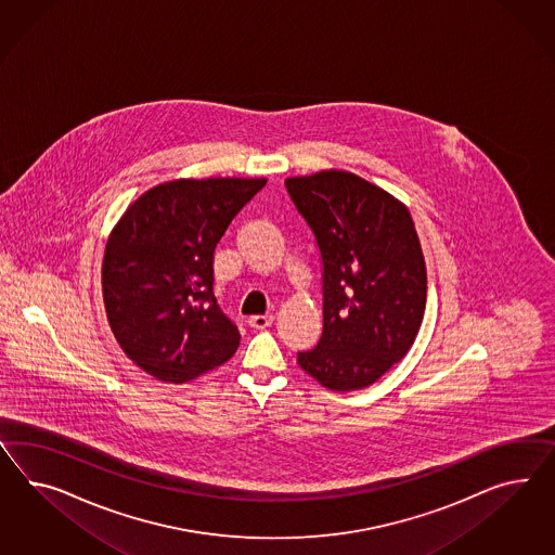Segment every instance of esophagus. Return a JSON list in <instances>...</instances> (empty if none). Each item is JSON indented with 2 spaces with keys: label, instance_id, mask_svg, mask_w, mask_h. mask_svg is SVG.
Wrapping results in <instances>:
<instances>
[{
  "label": "esophagus",
  "instance_id": "1",
  "mask_svg": "<svg viewBox=\"0 0 555 555\" xmlns=\"http://www.w3.org/2000/svg\"><path fill=\"white\" fill-rule=\"evenodd\" d=\"M272 321H274V317L272 315H255L248 319V325L253 327V330H267L272 325Z\"/></svg>",
  "mask_w": 555,
  "mask_h": 555
}]
</instances>
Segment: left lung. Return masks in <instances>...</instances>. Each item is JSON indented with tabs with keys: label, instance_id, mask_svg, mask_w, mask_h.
I'll use <instances>...</instances> for the list:
<instances>
[{
	"label": "left lung",
	"instance_id": "obj_1",
	"mask_svg": "<svg viewBox=\"0 0 555 555\" xmlns=\"http://www.w3.org/2000/svg\"><path fill=\"white\" fill-rule=\"evenodd\" d=\"M323 260V335L302 372L333 391L372 386L404 358L426 309V262L404 204L344 169L286 178Z\"/></svg>",
	"mask_w": 555,
	"mask_h": 555
}]
</instances>
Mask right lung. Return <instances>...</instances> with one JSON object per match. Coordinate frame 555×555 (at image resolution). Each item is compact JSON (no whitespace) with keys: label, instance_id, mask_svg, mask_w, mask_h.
I'll return each instance as SVG.
<instances>
[{"label":"right lung","instance_id":"right-lung-1","mask_svg":"<svg viewBox=\"0 0 555 555\" xmlns=\"http://www.w3.org/2000/svg\"><path fill=\"white\" fill-rule=\"evenodd\" d=\"M264 178H181L139 195L106 240L103 300L125 356L167 384L230 360L238 327L214 299V250Z\"/></svg>","mask_w":555,"mask_h":555}]
</instances>
